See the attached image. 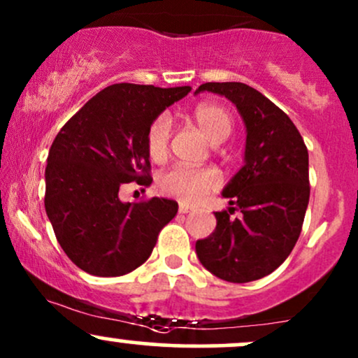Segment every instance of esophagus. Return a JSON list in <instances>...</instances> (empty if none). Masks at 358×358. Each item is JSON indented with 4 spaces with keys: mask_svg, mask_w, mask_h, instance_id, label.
I'll list each match as a JSON object with an SVG mask.
<instances>
[{
    "mask_svg": "<svg viewBox=\"0 0 358 358\" xmlns=\"http://www.w3.org/2000/svg\"><path fill=\"white\" fill-rule=\"evenodd\" d=\"M193 208L192 207H188L187 203H180V207H178V212L180 213H188V212H192Z\"/></svg>",
    "mask_w": 358,
    "mask_h": 358,
    "instance_id": "34e87169",
    "label": "esophagus"
}]
</instances>
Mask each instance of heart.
Returning <instances> with one entry per match:
<instances>
[{"label":"heart","mask_w":358,"mask_h":358,"mask_svg":"<svg viewBox=\"0 0 358 358\" xmlns=\"http://www.w3.org/2000/svg\"><path fill=\"white\" fill-rule=\"evenodd\" d=\"M193 121L205 138L212 143H222L232 133V116L224 106L215 102L199 104L192 113ZM170 119L165 114L158 116L148 127L146 150L153 162H163L170 141ZM159 190L187 203L200 202L205 195L217 190L220 175L213 168H192L178 165L159 176Z\"/></svg>","instance_id":"heart-1"}]
</instances>
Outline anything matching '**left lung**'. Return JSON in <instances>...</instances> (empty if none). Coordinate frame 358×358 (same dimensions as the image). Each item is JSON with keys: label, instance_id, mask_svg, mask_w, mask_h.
<instances>
[{"label": "left lung", "instance_id": "obj_1", "mask_svg": "<svg viewBox=\"0 0 358 358\" xmlns=\"http://www.w3.org/2000/svg\"><path fill=\"white\" fill-rule=\"evenodd\" d=\"M236 104L245 124L244 166L222 190L229 210L215 212L217 227L196 241L203 268L229 282H249L278 269L301 234L310 202L308 150L287 114L242 82H207ZM239 208L243 215L231 220Z\"/></svg>", "mask_w": 358, "mask_h": 358}]
</instances>
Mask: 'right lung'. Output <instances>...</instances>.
I'll list each match as a JSON object with an SVG mask.
<instances>
[{
  "label": "right lung",
  "instance_id": "1",
  "mask_svg": "<svg viewBox=\"0 0 358 358\" xmlns=\"http://www.w3.org/2000/svg\"><path fill=\"white\" fill-rule=\"evenodd\" d=\"M192 87L114 84L65 122L45 168V210L60 248L92 276H122L153 252L158 234L178 212L175 200L129 203L119 188L148 187V127Z\"/></svg>",
  "mask_w": 358,
  "mask_h": 358
}]
</instances>
